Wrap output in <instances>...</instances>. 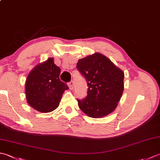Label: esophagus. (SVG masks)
<instances>
[{
    "mask_svg": "<svg viewBox=\"0 0 160 160\" xmlns=\"http://www.w3.org/2000/svg\"><path fill=\"white\" fill-rule=\"evenodd\" d=\"M68 85H69V89L71 90L73 89V81L71 80V82H69V84H68Z\"/></svg>",
    "mask_w": 160,
    "mask_h": 160,
    "instance_id": "1",
    "label": "esophagus"
}]
</instances>
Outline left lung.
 I'll use <instances>...</instances> for the list:
<instances>
[{
  "label": "left lung",
  "mask_w": 160,
  "mask_h": 160,
  "mask_svg": "<svg viewBox=\"0 0 160 160\" xmlns=\"http://www.w3.org/2000/svg\"><path fill=\"white\" fill-rule=\"evenodd\" d=\"M77 69L85 78L87 96L77 100L78 106L88 116H107L117 107L124 91L123 71L100 53L78 60Z\"/></svg>",
  "instance_id": "1"
}]
</instances>
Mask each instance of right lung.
Segmentation results:
<instances>
[{"instance_id":"add662e5","label":"right lung","mask_w":160,"mask_h":160,"mask_svg":"<svg viewBox=\"0 0 160 160\" xmlns=\"http://www.w3.org/2000/svg\"><path fill=\"white\" fill-rule=\"evenodd\" d=\"M60 69L53 58L33 68L25 82V95L30 107L42 113H49L59 106L64 91L69 87L60 80Z\"/></svg>"}]
</instances>
